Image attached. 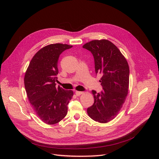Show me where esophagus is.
Returning a JSON list of instances; mask_svg holds the SVG:
<instances>
[{"label":"esophagus","mask_w":159,"mask_h":159,"mask_svg":"<svg viewBox=\"0 0 159 159\" xmlns=\"http://www.w3.org/2000/svg\"><path fill=\"white\" fill-rule=\"evenodd\" d=\"M82 91H75V94H76V95L77 96H79V95H80L81 94H82Z\"/></svg>","instance_id":"esophagus-1"}]
</instances>
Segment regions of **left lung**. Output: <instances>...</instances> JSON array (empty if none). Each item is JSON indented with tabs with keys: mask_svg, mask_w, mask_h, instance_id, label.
<instances>
[{
	"mask_svg": "<svg viewBox=\"0 0 159 159\" xmlns=\"http://www.w3.org/2000/svg\"><path fill=\"white\" fill-rule=\"evenodd\" d=\"M92 53L96 75L102 76V90H92L93 104L87 113L95 121L106 123L115 119L126 100L128 92L129 69L126 58L120 50L107 40H94L82 46Z\"/></svg>",
	"mask_w": 159,
	"mask_h": 159,
	"instance_id": "8db88e82",
	"label": "left lung"
}]
</instances>
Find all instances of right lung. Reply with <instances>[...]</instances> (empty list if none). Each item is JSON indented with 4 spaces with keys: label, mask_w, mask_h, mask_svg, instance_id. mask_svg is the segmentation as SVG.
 <instances>
[{
    "label": "right lung",
    "mask_w": 159,
    "mask_h": 159,
    "mask_svg": "<svg viewBox=\"0 0 159 159\" xmlns=\"http://www.w3.org/2000/svg\"><path fill=\"white\" fill-rule=\"evenodd\" d=\"M72 46L63 44L48 45L33 56L24 77V86L32 107L42 121L55 124L68 113L72 90L56 86L58 58Z\"/></svg>",
    "instance_id": "right-lung-1"
}]
</instances>
